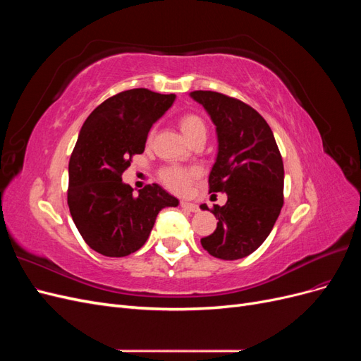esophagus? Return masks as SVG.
<instances>
[{"mask_svg":"<svg viewBox=\"0 0 361 361\" xmlns=\"http://www.w3.org/2000/svg\"><path fill=\"white\" fill-rule=\"evenodd\" d=\"M180 207H182V209H185V211H188V212H197L199 211V206L197 204L190 203V202H185V200L180 202Z\"/></svg>","mask_w":361,"mask_h":361,"instance_id":"obj_1","label":"esophagus"}]
</instances>
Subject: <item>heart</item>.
<instances>
[{"mask_svg":"<svg viewBox=\"0 0 361 361\" xmlns=\"http://www.w3.org/2000/svg\"><path fill=\"white\" fill-rule=\"evenodd\" d=\"M179 126L182 129L183 135L187 137L190 141H194L199 137H206V123L204 120L197 114V113H183L178 118ZM155 135V129H152L149 133V140L154 138ZM199 176V171L195 169H183L179 166H169L166 169H162L159 173V178L162 183L166 185L167 188L176 192H182L190 187V183Z\"/></svg>","mask_w":361,"mask_h":361,"instance_id":"1","label":"heart"}]
</instances>
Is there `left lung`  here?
<instances>
[{
  "label": "left lung",
  "instance_id": "1",
  "mask_svg": "<svg viewBox=\"0 0 361 361\" xmlns=\"http://www.w3.org/2000/svg\"><path fill=\"white\" fill-rule=\"evenodd\" d=\"M216 126L218 154L209 192H226L214 204L216 228L202 247L223 260L243 259L264 244L283 207L285 169L274 134L255 108L218 92H191ZM207 209L206 204L200 206Z\"/></svg>",
  "mask_w": 361,
  "mask_h": 361
}]
</instances>
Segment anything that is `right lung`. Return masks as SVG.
<instances>
[{
	"label": "right lung",
	"mask_w": 361,
	"mask_h": 361,
	"mask_svg": "<svg viewBox=\"0 0 361 361\" xmlns=\"http://www.w3.org/2000/svg\"><path fill=\"white\" fill-rule=\"evenodd\" d=\"M174 97L147 89L120 92L96 106L80 130L69 159L68 204L85 244L97 253H134L147 241L162 207L179 204L158 183L146 185L135 197L122 182Z\"/></svg>",
	"instance_id": "obj_1"
}]
</instances>
